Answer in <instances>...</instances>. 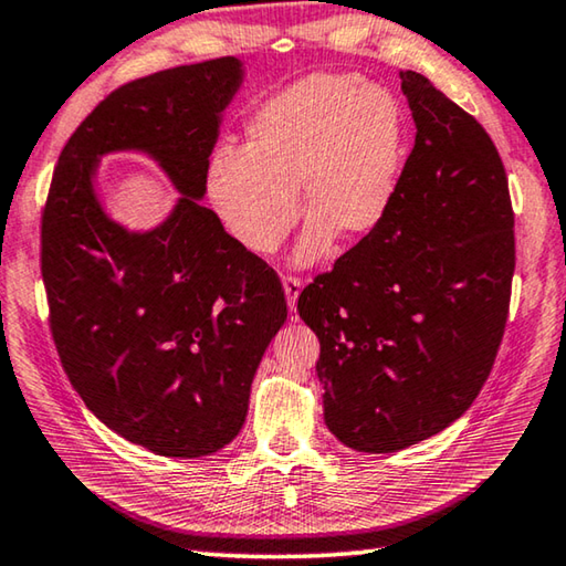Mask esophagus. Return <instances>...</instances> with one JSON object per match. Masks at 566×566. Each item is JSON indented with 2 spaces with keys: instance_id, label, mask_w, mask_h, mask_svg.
<instances>
[{
  "instance_id": "34e87169",
  "label": "esophagus",
  "mask_w": 566,
  "mask_h": 566,
  "mask_svg": "<svg viewBox=\"0 0 566 566\" xmlns=\"http://www.w3.org/2000/svg\"><path fill=\"white\" fill-rule=\"evenodd\" d=\"M301 277H283V291H285V301H289V311L295 313L298 308V295H301Z\"/></svg>"
}]
</instances>
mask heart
Returning a JSON list of instances; mask_svg holds the SVG:
<instances>
[{
    "label": "heart",
    "mask_w": 566,
    "mask_h": 566,
    "mask_svg": "<svg viewBox=\"0 0 566 566\" xmlns=\"http://www.w3.org/2000/svg\"><path fill=\"white\" fill-rule=\"evenodd\" d=\"M405 148L400 104L358 76L318 74L258 108L243 151L216 148L206 166V193L216 216L245 251L271 255L298 218L308 226L293 263L331 251L338 233L360 241L388 216Z\"/></svg>",
    "instance_id": "b5f03b06"
}]
</instances>
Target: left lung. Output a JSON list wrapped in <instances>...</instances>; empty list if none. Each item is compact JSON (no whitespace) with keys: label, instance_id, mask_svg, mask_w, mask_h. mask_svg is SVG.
<instances>
[{"label":"left lung","instance_id":"1","mask_svg":"<svg viewBox=\"0 0 566 566\" xmlns=\"http://www.w3.org/2000/svg\"><path fill=\"white\" fill-rule=\"evenodd\" d=\"M400 78L418 136L390 211L298 298L321 340L325 424L370 454L418 444L470 410L514 275V213L492 138L430 78Z\"/></svg>","mask_w":566,"mask_h":566}]
</instances>
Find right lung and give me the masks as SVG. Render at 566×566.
I'll list each match as a JSON object with an SVG mask.
<instances>
[{"label":"right lung","instance_id":"right-lung-1","mask_svg":"<svg viewBox=\"0 0 566 566\" xmlns=\"http://www.w3.org/2000/svg\"><path fill=\"white\" fill-rule=\"evenodd\" d=\"M235 56L116 88L59 156L42 218L52 335L74 390L108 430L164 458H203L241 432L253 375L289 318L281 281L201 201ZM142 153L179 193L154 229H126L95 191L101 158Z\"/></svg>","mask_w":566,"mask_h":566}]
</instances>
